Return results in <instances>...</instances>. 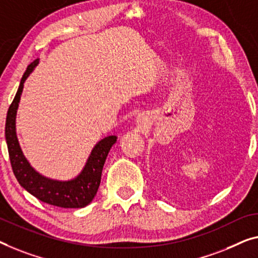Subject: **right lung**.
I'll list each match as a JSON object with an SVG mask.
<instances>
[{
  "label": "right lung",
  "instance_id": "right-lung-1",
  "mask_svg": "<svg viewBox=\"0 0 258 258\" xmlns=\"http://www.w3.org/2000/svg\"><path fill=\"white\" fill-rule=\"evenodd\" d=\"M39 59L30 63L19 83L13 103L9 106L6 120V140L11 168L18 183L31 195L49 205L63 209H81L92 202L101 184L102 170L107 154L116 144L117 137L109 136L92 148L82 171L71 180H56L39 174L23 154L16 134V114L25 80L32 73Z\"/></svg>",
  "mask_w": 258,
  "mask_h": 258
}]
</instances>
